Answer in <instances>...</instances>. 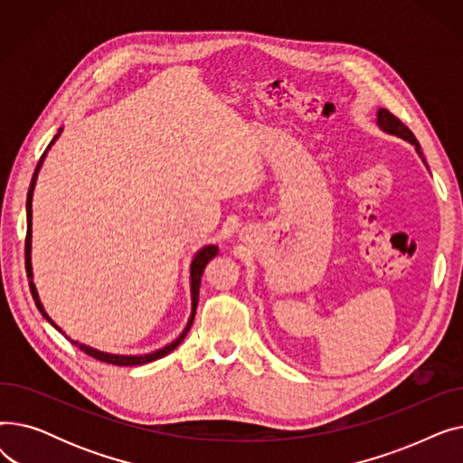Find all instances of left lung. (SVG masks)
<instances>
[{"mask_svg":"<svg viewBox=\"0 0 463 463\" xmlns=\"http://www.w3.org/2000/svg\"><path fill=\"white\" fill-rule=\"evenodd\" d=\"M377 124H379L386 133L398 135V137H402V138L409 140L411 144H415V148H417L419 156H420V157H422V161H424V156H422V150H420V144H419V140L415 138V135L411 133V129L403 124V121H402L400 118H396L391 110L379 109V112H377ZM424 163H426V161H424Z\"/></svg>","mask_w":463,"mask_h":463,"instance_id":"8db88e82","label":"left lung"}]
</instances>
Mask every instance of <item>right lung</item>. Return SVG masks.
<instances>
[{
	"label": "right lung",
	"instance_id": "right-lung-1",
	"mask_svg": "<svg viewBox=\"0 0 463 463\" xmlns=\"http://www.w3.org/2000/svg\"><path fill=\"white\" fill-rule=\"evenodd\" d=\"M58 138V135L54 137V140ZM52 140V142H54ZM52 142L48 144V148H51L52 146ZM43 159H44V154L41 156V159H39V163H37V168H35V175H33V180H32V185H30V191H28V232H26V272L30 274V278H32V262H30V248H32V197H33V185H35V180H37V173H39V168H41V165H43ZM217 255V248L215 246H206L204 250H201L199 253H197V257L193 259V262H191V295H193V313H191V319H189V323H187V326H185V330L180 334V337L178 339H175L173 344L170 345H166V347H163V349H159V351H156V353H152V354H144V356H118V354H107V353H101V351H95V349H91V347H88V345H82V344H77V342H72L71 339V344L72 345H77L80 351H84L88 356H91V358H95V360H101V362H107V364H112V366H140V364H148V362H154V360H157V358H163V356H166L170 351H175L180 344H182V339L187 335V332H189V328H191V325H193V319H194V309H197V304H199V287H201V276H203V270H204V266L208 264V260L210 259H213ZM30 288H32V295H33V298H35V302H37V307L43 311V306L39 304V298H37V293H35V287H33V283H30ZM43 315L44 317L48 319V315L43 311ZM51 321V319H48ZM52 323V321H51ZM54 325V323H52ZM56 326V325H54ZM58 328V326H56ZM60 330V328H58Z\"/></svg>",
	"mask_w": 463,
	"mask_h": 463
}]
</instances>
